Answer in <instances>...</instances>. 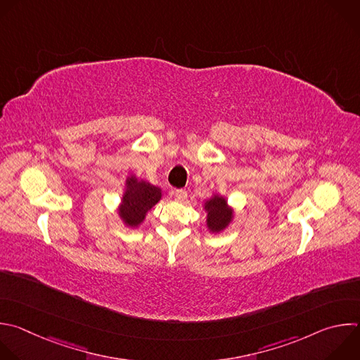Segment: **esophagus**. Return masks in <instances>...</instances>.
<instances>
[{
  "mask_svg": "<svg viewBox=\"0 0 360 360\" xmlns=\"http://www.w3.org/2000/svg\"><path fill=\"white\" fill-rule=\"evenodd\" d=\"M172 195H174L175 200H178V202H185V200H186V196H188V193H186L185 189H176V191L172 192Z\"/></svg>",
  "mask_w": 360,
  "mask_h": 360,
  "instance_id": "34e87169",
  "label": "esophagus"
}]
</instances>
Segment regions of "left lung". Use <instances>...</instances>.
Instances as JSON below:
<instances>
[{
	"label": "left lung",
	"mask_w": 360,
	"mask_h": 360,
	"mask_svg": "<svg viewBox=\"0 0 360 360\" xmlns=\"http://www.w3.org/2000/svg\"><path fill=\"white\" fill-rule=\"evenodd\" d=\"M206 224L212 233H219L224 230L233 219V209L227 205V200L214 193L210 199L205 202Z\"/></svg>",
	"instance_id": "left-lung-1"
}]
</instances>
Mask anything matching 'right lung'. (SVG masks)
I'll return each mask as SVG.
<instances>
[{"instance_id":"add662e5","label":"right lung","mask_w":360,"mask_h":360,"mask_svg":"<svg viewBox=\"0 0 360 360\" xmlns=\"http://www.w3.org/2000/svg\"><path fill=\"white\" fill-rule=\"evenodd\" d=\"M161 198V188L131 175L126 179V191L118 206V214L126 226L139 227L144 221L148 210H151Z\"/></svg>"}]
</instances>
